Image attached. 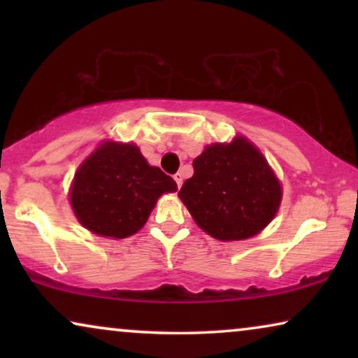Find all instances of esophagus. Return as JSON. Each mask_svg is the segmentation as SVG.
<instances>
[{"label":"esophagus","mask_w":358,"mask_h":358,"mask_svg":"<svg viewBox=\"0 0 358 358\" xmlns=\"http://www.w3.org/2000/svg\"><path fill=\"white\" fill-rule=\"evenodd\" d=\"M174 180H176V184H178V187H180V185H182V174L176 173L174 174Z\"/></svg>","instance_id":"34e87169"}]
</instances>
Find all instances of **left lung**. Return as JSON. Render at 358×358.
Masks as SVG:
<instances>
[{"label": "left lung", "instance_id": "1", "mask_svg": "<svg viewBox=\"0 0 358 358\" xmlns=\"http://www.w3.org/2000/svg\"><path fill=\"white\" fill-rule=\"evenodd\" d=\"M179 197L195 223L220 241L261 233L275 217L282 185L264 155L244 136L213 143L194 159Z\"/></svg>", "mask_w": 358, "mask_h": 358}]
</instances>
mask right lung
I'll use <instances>...</instances> for the list:
<instances>
[{"label":"right lung","instance_id":"right-lung-1","mask_svg":"<svg viewBox=\"0 0 358 358\" xmlns=\"http://www.w3.org/2000/svg\"><path fill=\"white\" fill-rule=\"evenodd\" d=\"M176 190L174 179L150 166L138 146L104 141L78 168L70 202L86 229L122 239L140 231L161 195Z\"/></svg>","mask_w":358,"mask_h":358}]
</instances>
